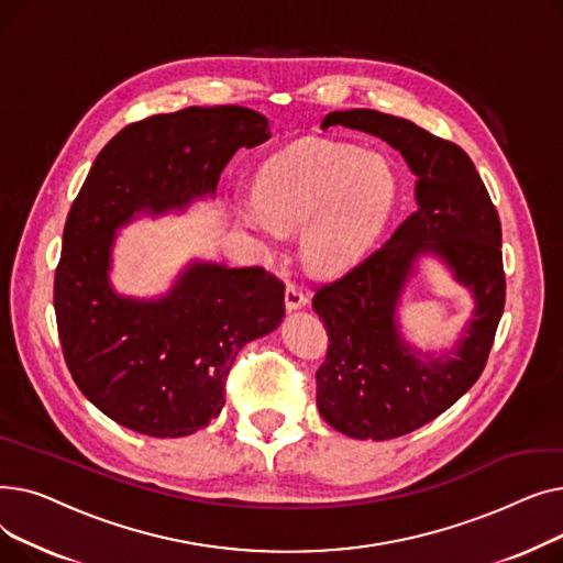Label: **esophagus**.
Wrapping results in <instances>:
<instances>
[{"label": "esophagus", "mask_w": 563, "mask_h": 563, "mask_svg": "<svg viewBox=\"0 0 563 563\" xmlns=\"http://www.w3.org/2000/svg\"><path fill=\"white\" fill-rule=\"evenodd\" d=\"M306 306H308V297L303 294V289L299 285L287 283V287H285V308L291 312V310H301Z\"/></svg>", "instance_id": "34e87169"}]
</instances>
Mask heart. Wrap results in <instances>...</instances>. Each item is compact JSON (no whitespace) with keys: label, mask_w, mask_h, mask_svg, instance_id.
Masks as SVG:
<instances>
[{"label":"heart","mask_w":563,"mask_h":563,"mask_svg":"<svg viewBox=\"0 0 563 563\" xmlns=\"http://www.w3.org/2000/svg\"><path fill=\"white\" fill-rule=\"evenodd\" d=\"M399 175L380 153L329 141L294 143L257 173V191L234 198V212L264 240L301 228V260L333 276L358 264L380 240L399 198Z\"/></svg>","instance_id":"1"}]
</instances>
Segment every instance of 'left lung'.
Here are the masks:
<instances>
[{"label": "left lung", "instance_id": "1", "mask_svg": "<svg viewBox=\"0 0 563 563\" xmlns=\"http://www.w3.org/2000/svg\"><path fill=\"white\" fill-rule=\"evenodd\" d=\"M329 128L383 139L416 175V212L312 299L329 331L327 361L317 369L321 418L349 438H399L454 406L484 372L507 291L499 217L459 145L374 109L333 111L321 121ZM420 256L445 263L476 301L452 350L420 352L400 333L396 310Z\"/></svg>", "mask_w": 563, "mask_h": 563}]
</instances>
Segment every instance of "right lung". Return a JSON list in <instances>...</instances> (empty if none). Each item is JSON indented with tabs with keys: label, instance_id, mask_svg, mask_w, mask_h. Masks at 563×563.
<instances>
[{
	"label": "right lung",
	"instance_id": "right-lung-1",
	"mask_svg": "<svg viewBox=\"0 0 563 563\" xmlns=\"http://www.w3.org/2000/svg\"><path fill=\"white\" fill-rule=\"evenodd\" d=\"M269 136L253 109L187 107L128 125L88 170L64 228L54 310L77 388L121 427L153 438L207 427L236 353L280 327L285 287L262 266L191 260L155 299L118 294L109 276L118 230L214 198L232 155Z\"/></svg>",
	"mask_w": 563,
	"mask_h": 563
}]
</instances>
